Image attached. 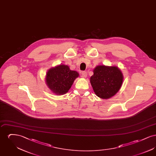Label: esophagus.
I'll list each match as a JSON object with an SVG mask.
<instances>
[{"instance_id": "34e87169", "label": "esophagus", "mask_w": 156, "mask_h": 156, "mask_svg": "<svg viewBox=\"0 0 156 156\" xmlns=\"http://www.w3.org/2000/svg\"><path fill=\"white\" fill-rule=\"evenodd\" d=\"M82 76L86 78L87 76V73L86 71H82L81 73Z\"/></svg>"}]
</instances>
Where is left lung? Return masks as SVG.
<instances>
[{
  "mask_svg": "<svg viewBox=\"0 0 156 156\" xmlns=\"http://www.w3.org/2000/svg\"><path fill=\"white\" fill-rule=\"evenodd\" d=\"M123 76L118 67L98 66L90 82L95 94L102 99L114 96L120 88Z\"/></svg>",
  "mask_w": 156,
  "mask_h": 156,
  "instance_id": "1",
  "label": "left lung"
}]
</instances>
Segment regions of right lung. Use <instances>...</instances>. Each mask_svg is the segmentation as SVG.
<instances>
[{"label":"right lung","instance_id":"right-lung-1","mask_svg":"<svg viewBox=\"0 0 156 156\" xmlns=\"http://www.w3.org/2000/svg\"><path fill=\"white\" fill-rule=\"evenodd\" d=\"M79 74L68 66L59 65L50 68L46 74L45 82L53 93L61 95L68 92Z\"/></svg>","mask_w":156,"mask_h":156}]
</instances>
